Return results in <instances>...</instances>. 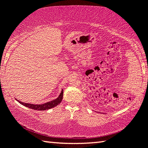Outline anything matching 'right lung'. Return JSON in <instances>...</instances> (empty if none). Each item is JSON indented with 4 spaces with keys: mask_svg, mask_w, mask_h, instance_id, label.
I'll list each match as a JSON object with an SVG mask.
<instances>
[{
    "mask_svg": "<svg viewBox=\"0 0 148 148\" xmlns=\"http://www.w3.org/2000/svg\"><path fill=\"white\" fill-rule=\"evenodd\" d=\"M62 97H63V90L62 89L61 94L59 95V96L57 97L56 99L53 100V101L47 102L46 103L42 104H32L29 103H25V102H22L21 101H19L18 100H16L20 104H21L22 105H23V106L27 108H29L33 109L35 110H46L52 108L56 106L59 104L61 103L62 99Z\"/></svg>",
    "mask_w": 148,
    "mask_h": 148,
    "instance_id": "right-lung-1",
    "label": "right lung"
}]
</instances>
